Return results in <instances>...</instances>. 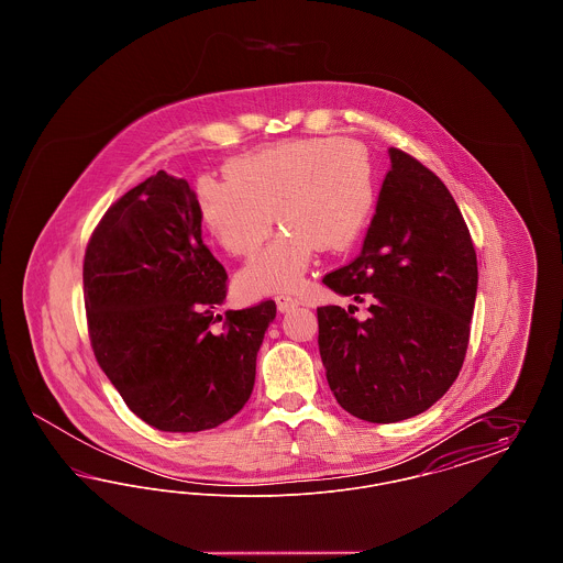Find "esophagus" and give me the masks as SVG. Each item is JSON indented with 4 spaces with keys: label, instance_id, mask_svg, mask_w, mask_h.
<instances>
[{
    "label": "esophagus",
    "instance_id": "1",
    "mask_svg": "<svg viewBox=\"0 0 563 563\" xmlns=\"http://www.w3.org/2000/svg\"><path fill=\"white\" fill-rule=\"evenodd\" d=\"M297 306H299V301L294 299V297H287V295L276 297V308H278V312H289V310H294Z\"/></svg>",
    "mask_w": 563,
    "mask_h": 563
}]
</instances>
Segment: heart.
<instances>
[{
    "instance_id": "obj_1",
    "label": "heart",
    "mask_w": 563,
    "mask_h": 563,
    "mask_svg": "<svg viewBox=\"0 0 563 563\" xmlns=\"http://www.w3.org/2000/svg\"><path fill=\"white\" fill-rule=\"evenodd\" d=\"M228 177L202 175L196 207L217 244L236 257L268 241L277 211L283 230L236 276L244 297L294 294L319 249L342 253L365 234L377 179L369 154L340 136L283 143L228 162Z\"/></svg>"
}]
</instances>
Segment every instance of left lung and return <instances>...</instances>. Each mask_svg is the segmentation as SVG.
<instances>
[{
  "label": "left lung",
  "mask_w": 563,
  "mask_h": 563,
  "mask_svg": "<svg viewBox=\"0 0 563 563\" xmlns=\"http://www.w3.org/2000/svg\"><path fill=\"white\" fill-rule=\"evenodd\" d=\"M374 219L358 257L322 283L369 319L322 306L319 350L329 388L374 424L413 418L439 401L464 363L477 297V255L450 189L390 147Z\"/></svg>",
  "instance_id": "1"
}]
</instances>
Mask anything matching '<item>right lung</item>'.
I'll return each instance as SVG.
<instances>
[{"label": "right lung", "mask_w": 563, "mask_h": 563, "mask_svg": "<svg viewBox=\"0 0 563 563\" xmlns=\"http://www.w3.org/2000/svg\"><path fill=\"white\" fill-rule=\"evenodd\" d=\"M228 274L202 242L196 194L158 170L126 191L84 257L95 356L134 416L164 432L228 422L249 401L276 303L214 310Z\"/></svg>", "instance_id": "add662e5"}]
</instances>
